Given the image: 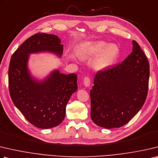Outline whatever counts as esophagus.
Listing matches in <instances>:
<instances>
[{
    "instance_id": "obj_1",
    "label": "esophagus",
    "mask_w": 158,
    "mask_h": 158,
    "mask_svg": "<svg viewBox=\"0 0 158 158\" xmlns=\"http://www.w3.org/2000/svg\"><path fill=\"white\" fill-rule=\"evenodd\" d=\"M84 84L85 87H88L90 84V79L88 77H84Z\"/></svg>"
}]
</instances>
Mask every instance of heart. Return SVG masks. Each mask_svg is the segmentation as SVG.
<instances>
[{
    "label": "heart",
    "instance_id": "heart-1",
    "mask_svg": "<svg viewBox=\"0 0 158 158\" xmlns=\"http://www.w3.org/2000/svg\"><path fill=\"white\" fill-rule=\"evenodd\" d=\"M119 48L114 44L102 41L86 43L78 50L82 59H92L97 56L93 66L97 71H104L115 64L119 55Z\"/></svg>",
    "mask_w": 158,
    "mask_h": 158
}]
</instances>
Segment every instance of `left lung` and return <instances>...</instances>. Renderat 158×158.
Instances as JSON below:
<instances>
[{
  "mask_svg": "<svg viewBox=\"0 0 158 158\" xmlns=\"http://www.w3.org/2000/svg\"><path fill=\"white\" fill-rule=\"evenodd\" d=\"M131 54L122 64L98 72L90 90V117L100 127L127 124L146 101L150 70L144 52L133 41Z\"/></svg>",
  "mask_w": 158,
  "mask_h": 158,
  "instance_id": "obj_1",
  "label": "left lung"
}]
</instances>
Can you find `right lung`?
<instances>
[{
  "mask_svg": "<svg viewBox=\"0 0 158 158\" xmlns=\"http://www.w3.org/2000/svg\"><path fill=\"white\" fill-rule=\"evenodd\" d=\"M56 35L36 34L23 43L10 60L8 77L11 100L28 122L36 127H56L64 119L65 108L77 90V75L57 69L43 79L31 74L30 54L48 52L61 58L64 50Z\"/></svg>",
  "mask_w": 158,
  "mask_h": 158,
  "instance_id": "add662e5",
  "label": "right lung"
}]
</instances>
